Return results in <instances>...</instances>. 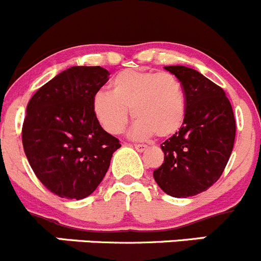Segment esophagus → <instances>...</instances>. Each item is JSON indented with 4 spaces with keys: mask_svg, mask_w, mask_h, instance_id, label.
I'll return each instance as SVG.
<instances>
[{
    "mask_svg": "<svg viewBox=\"0 0 261 261\" xmlns=\"http://www.w3.org/2000/svg\"><path fill=\"white\" fill-rule=\"evenodd\" d=\"M134 148H135L136 150L140 151V153H141V151H145L146 149H148V146L143 145V144H134Z\"/></svg>",
    "mask_w": 261,
    "mask_h": 261,
    "instance_id": "esophagus-1",
    "label": "esophagus"
}]
</instances>
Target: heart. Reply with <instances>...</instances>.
Returning <instances> with one entry per match:
<instances>
[{"instance_id": "heart-1", "label": "heart", "mask_w": 261, "mask_h": 261, "mask_svg": "<svg viewBox=\"0 0 261 261\" xmlns=\"http://www.w3.org/2000/svg\"><path fill=\"white\" fill-rule=\"evenodd\" d=\"M112 94L95 93L94 117L107 133L117 135L128 122L131 111L134 135L166 139L182 127L186 115V94L182 83L171 72L127 69L111 82Z\"/></svg>"}]
</instances>
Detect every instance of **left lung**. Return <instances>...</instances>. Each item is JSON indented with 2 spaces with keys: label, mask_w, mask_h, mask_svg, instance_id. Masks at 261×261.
Instances as JSON below:
<instances>
[{
  "label": "left lung",
  "mask_w": 261,
  "mask_h": 261,
  "mask_svg": "<svg viewBox=\"0 0 261 261\" xmlns=\"http://www.w3.org/2000/svg\"><path fill=\"white\" fill-rule=\"evenodd\" d=\"M186 94L182 127L161 148L164 162L154 169L158 186L173 198H189L216 184L227 166L236 136L233 110L226 93L194 69L166 66Z\"/></svg>",
  "instance_id": "8db88e82"
}]
</instances>
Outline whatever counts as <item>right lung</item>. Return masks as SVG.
Wrapping results in <instances>:
<instances>
[{"mask_svg": "<svg viewBox=\"0 0 261 261\" xmlns=\"http://www.w3.org/2000/svg\"><path fill=\"white\" fill-rule=\"evenodd\" d=\"M100 66H74L30 98L22 146L40 182L60 198L84 199L102 182L120 140L94 117L92 100L108 82Z\"/></svg>", "mask_w": 261, "mask_h": 261, "instance_id": "1", "label": "right lung"}]
</instances>
